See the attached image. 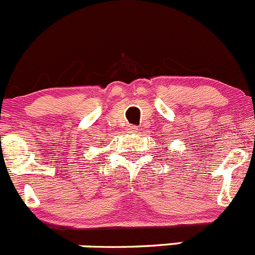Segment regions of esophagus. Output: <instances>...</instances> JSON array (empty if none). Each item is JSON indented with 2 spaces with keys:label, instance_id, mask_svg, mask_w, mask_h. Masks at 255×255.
Listing matches in <instances>:
<instances>
[{
  "label": "esophagus",
  "instance_id": "34e87169",
  "mask_svg": "<svg viewBox=\"0 0 255 255\" xmlns=\"http://www.w3.org/2000/svg\"><path fill=\"white\" fill-rule=\"evenodd\" d=\"M127 132H128V133H135V132H138V128L135 127V126H128V127H127Z\"/></svg>",
  "mask_w": 255,
  "mask_h": 255
}]
</instances>
